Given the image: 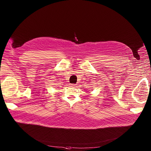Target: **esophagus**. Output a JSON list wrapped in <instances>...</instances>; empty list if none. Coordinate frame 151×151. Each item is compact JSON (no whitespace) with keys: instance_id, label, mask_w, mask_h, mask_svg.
<instances>
[{"instance_id":"obj_1","label":"esophagus","mask_w":151,"mask_h":151,"mask_svg":"<svg viewBox=\"0 0 151 151\" xmlns=\"http://www.w3.org/2000/svg\"><path fill=\"white\" fill-rule=\"evenodd\" d=\"M70 85L71 86V87H75V86L76 85V84H75V83H70Z\"/></svg>"}]
</instances>
